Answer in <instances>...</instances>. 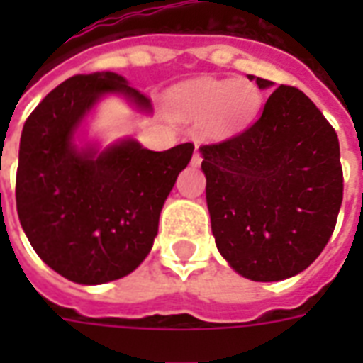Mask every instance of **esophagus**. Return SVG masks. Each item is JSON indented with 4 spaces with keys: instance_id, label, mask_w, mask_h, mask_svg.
I'll use <instances>...</instances> for the list:
<instances>
[{
    "instance_id": "1",
    "label": "esophagus",
    "mask_w": 363,
    "mask_h": 363,
    "mask_svg": "<svg viewBox=\"0 0 363 363\" xmlns=\"http://www.w3.org/2000/svg\"><path fill=\"white\" fill-rule=\"evenodd\" d=\"M201 154H199V150H198V147H196V152H194V156H192V165L194 167H199V165H201Z\"/></svg>"
}]
</instances>
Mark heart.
Segmentation results:
<instances>
[{
  "mask_svg": "<svg viewBox=\"0 0 363 363\" xmlns=\"http://www.w3.org/2000/svg\"><path fill=\"white\" fill-rule=\"evenodd\" d=\"M177 113L186 121H207L211 135L226 139L241 133L262 105L258 86L245 79H209L182 82L171 92Z\"/></svg>",
  "mask_w": 363,
  "mask_h": 363,
  "instance_id": "heart-1",
  "label": "heart"
}]
</instances>
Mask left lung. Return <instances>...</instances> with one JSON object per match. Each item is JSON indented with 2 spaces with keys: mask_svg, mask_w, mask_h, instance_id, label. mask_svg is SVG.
<instances>
[{
  "mask_svg": "<svg viewBox=\"0 0 363 363\" xmlns=\"http://www.w3.org/2000/svg\"><path fill=\"white\" fill-rule=\"evenodd\" d=\"M199 152L211 230L233 271L273 282L318 258L337 222L343 169L337 133L301 90L281 84L248 130Z\"/></svg>",
  "mask_w": 363,
  "mask_h": 363,
  "instance_id": "left-lung-1",
  "label": "left lung"
}]
</instances>
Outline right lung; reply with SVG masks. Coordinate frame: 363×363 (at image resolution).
Returning <instances> with one entry per match:
<instances>
[{"label": "right lung", "instance_id": "obj_1", "mask_svg": "<svg viewBox=\"0 0 363 363\" xmlns=\"http://www.w3.org/2000/svg\"><path fill=\"white\" fill-rule=\"evenodd\" d=\"M152 105L124 77L104 71L56 86L28 116L16 171V211L39 258L77 284L130 275L152 248L165 199L194 145L154 152L131 137L99 148L81 128L105 96Z\"/></svg>", "mask_w": 363, "mask_h": 363}]
</instances>
